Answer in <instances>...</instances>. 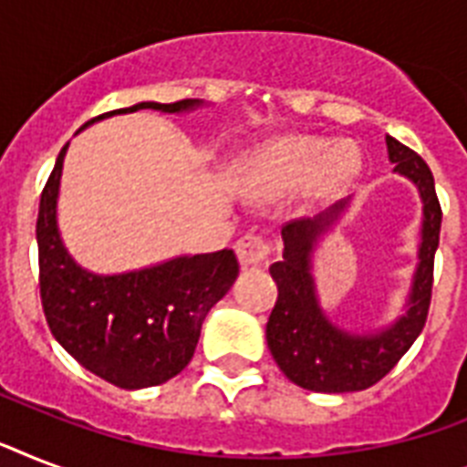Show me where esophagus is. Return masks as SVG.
<instances>
[{"mask_svg":"<svg viewBox=\"0 0 467 467\" xmlns=\"http://www.w3.org/2000/svg\"><path fill=\"white\" fill-rule=\"evenodd\" d=\"M234 249H237V259H240L244 269H249V266H262L271 254L269 240H264L262 234H244L242 240H237Z\"/></svg>","mask_w":467,"mask_h":467,"instance_id":"1","label":"esophagus"}]
</instances>
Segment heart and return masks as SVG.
<instances>
[{
  "label": "heart",
  "instance_id": "obj_1",
  "mask_svg": "<svg viewBox=\"0 0 467 467\" xmlns=\"http://www.w3.org/2000/svg\"><path fill=\"white\" fill-rule=\"evenodd\" d=\"M361 157L354 142H334L322 138H285L256 155L247 174L252 193L274 196L281 191L310 183L317 193H334L354 179Z\"/></svg>",
  "mask_w": 467,
  "mask_h": 467
}]
</instances>
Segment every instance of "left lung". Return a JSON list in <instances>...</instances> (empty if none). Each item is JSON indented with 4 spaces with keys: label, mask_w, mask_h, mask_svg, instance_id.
I'll list each match as a JSON object with an SVG mask.
<instances>
[{
    "label": "left lung",
    "mask_w": 467,
    "mask_h": 467,
    "mask_svg": "<svg viewBox=\"0 0 467 467\" xmlns=\"http://www.w3.org/2000/svg\"><path fill=\"white\" fill-rule=\"evenodd\" d=\"M395 171L420 189L424 203L420 264L414 271L407 312L392 325L370 334H351L329 322L312 278V252L329 227L347 211L348 201L334 203L315 218L284 225V259L271 264L278 300L266 322L271 356L285 378L315 392L366 390L388 376L424 329L434 285V254L441 233V205L427 161L395 138H385Z\"/></svg>",
    "instance_id": "8db88e82"
}]
</instances>
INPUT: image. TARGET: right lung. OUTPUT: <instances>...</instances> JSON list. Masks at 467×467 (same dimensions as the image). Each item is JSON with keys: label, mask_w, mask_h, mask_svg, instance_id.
<instances>
[{"label": "right lung", "mask_w": 467, "mask_h": 467, "mask_svg": "<svg viewBox=\"0 0 467 467\" xmlns=\"http://www.w3.org/2000/svg\"><path fill=\"white\" fill-rule=\"evenodd\" d=\"M203 101L183 99L176 104L142 101L99 116L155 109L182 113ZM84 123V128L89 126ZM60 150L43 196H40L38 266L40 303L47 327L60 347L77 363L123 390H140L167 383L182 373L196 351L201 325L234 278L240 264L233 249L213 254L176 256L157 266L101 276L82 269L69 256L57 230V191H60Z\"/></svg>", "instance_id": "right-lung-1"}]
</instances>
